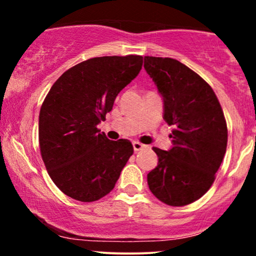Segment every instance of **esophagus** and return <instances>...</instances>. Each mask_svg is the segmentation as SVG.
Masks as SVG:
<instances>
[{"label": "esophagus", "instance_id": "esophagus-1", "mask_svg": "<svg viewBox=\"0 0 256 256\" xmlns=\"http://www.w3.org/2000/svg\"><path fill=\"white\" fill-rule=\"evenodd\" d=\"M132 146H134V152H140V150H142L143 148H144V144H142V143H140V142H137V140H134V142H132Z\"/></svg>", "mask_w": 256, "mask_h": 256}]
</instances>
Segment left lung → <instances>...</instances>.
Segmentation results:
<instances>
[{"label":"left lung","instance_id":"left-lung-1","mask_svg":"<svg viewBox=\"0 0 256 256\" xmlns=\"http://www.w3.org/2000/svg\"><path fill=\"white\" fill-rule=\"evenodd\" d=\"M144 68L164 100V119L173 125L172 148L156 152L148 173L150 192L164 204L185 206L212 186L228 146V128L212 88L171 58L144 56Z\"/></svg>","mask_w":256,"mask_h":256}]
</instances>
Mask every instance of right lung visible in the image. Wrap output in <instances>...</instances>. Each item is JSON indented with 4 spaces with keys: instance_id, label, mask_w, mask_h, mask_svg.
<instances>
[{
    "instance_id": "add662e5",
    "label": "right lung",
    "mask_w": 256,
    "mask_h": 256,
    "mask_svg": "<svg viewBox=\"0 0 256 256\" xmlns=\"http://www.w3.org/2000/svg\"><path fill=\"white\" fill-rule=\"evenodd\" d=\"M142 64L140 55L92 58L67 70L49 90L38 122L40 155L70 198L98 201L116 186L134 146L128 140H108L98 125Z\"/></svg>"
}]
</instances>
